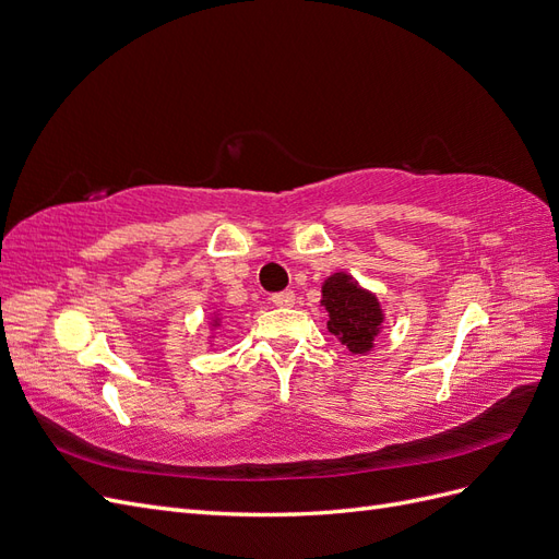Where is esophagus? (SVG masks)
I'll list each match as a JSON object with an SVG mask.
<instances>
[{
    "label": "esophagus",
    "instance_id": "34e87169",
    "mask_svg": "<svg viewBox=\"0 0 559 559\" xmlns=\"http://www.w3.org/2000/svg\"><path fill=\"white\" fill-rule=\"evenodd\" d=\"M273 306L275 308H292L296 302V294L294 292H280V294H273Z\"/></svg>",
    "mask_w": 559,
    "mask_h": 559
}]
</instances>
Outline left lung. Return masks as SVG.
<instances>
[{
    "mask_svg": "<svg viewBox=\"0 0 559 559\" xmlns=\"http://www.w3.org/2000/svg\"><path fill=\"white\" fill-rule=\"evenodd\" d=\"M321 306L329 312V331L352 354H366L373 347L384 321L373 294L361 289L349 275L335 273L321 286Z\"/></svg>",
    "mask_w": 559,
    "mask_h": 559,
    "instance_id": "obj_1",
    "label": "left lung"
}]
</instances>
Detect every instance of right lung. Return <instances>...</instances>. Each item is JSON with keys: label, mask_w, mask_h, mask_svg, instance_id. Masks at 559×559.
Returning <instances> with one entry per match:
<instances>
[{"label": "right lung", "mask_w": 559, "mask_h": 559, "mask_svg": "<svg viewBox=\"0 0 559 559\" xmlns=\"http://www.w3.org/2000/svg\"><path fill=\"white\" fill-rule=\"evenodd\" d=\"M216 321H218V319H216ZM216 321H214V324H216Z\"/></svg>", "instance_id": "1"}]
</instances>
